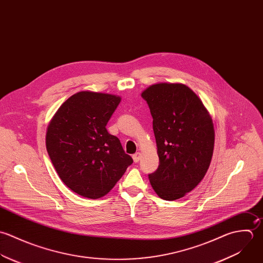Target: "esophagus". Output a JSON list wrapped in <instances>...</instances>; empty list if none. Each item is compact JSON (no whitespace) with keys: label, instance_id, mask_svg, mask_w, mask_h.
<instances>
[{"label":"esophagus","instance_id":"1","mask_svg":"<svg viewBox=\"0 0 263 263\" xmlns=\"http://www.w3.org/2000/svg\"><path fill=\"white\" fill-rule=\"evenodd\" d=\"M133 159H134L135 162H139L140 159H141V153H140V152H137L136 154H134V155H133Z\"/></svg>","mask_w":263,"mask_h":263}]
</instances>
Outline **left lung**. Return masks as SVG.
<instances>
[{
    "instance_id": "obj_1",
    "label": "left lung",
    "mask_w": 263,
    "mask_h": 263,
    "mask_svg": "<svg viewBox=\"0 0 263 263\" xmlns=\"http://www.w3.org/2000/svg\"><path fill=\"white\" fill-rule=\"evenodd\" d=\"M153 117L159 166L149 180L167 201L182 198L206 175L214 149L212 118L187 86L158 83L144 89Z\"/></svg>"
}]
</instances>
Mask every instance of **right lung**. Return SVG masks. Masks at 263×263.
Returning a JSON list of instances; mask_svg holds the SVG:
<instances>
[{"instance_id": "add662e5", "label": "right lung", "mask_w": 263, "mask_h": 263, "mask_svg": "<svg viewBox=\"0 0 263 263\" xmlns=\"http://www.w3.org/2000/svg\"><path fill=\"white\" fill-rule=\"evenodd\" d=\"M121 98L82 90L69 97L51 119L46 147L61 180L74 193L99 199L133 163L106 125Z\"/></svg>"}]
</instances>
